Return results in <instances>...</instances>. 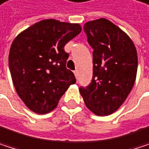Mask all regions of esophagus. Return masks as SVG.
Masks as SVG:
<instances>
[{"instance_id":"34e87169","label":"esophagus","mask_w":149,"mask_h":149,"mask_svg":"<svg viewBox=\"0 0 149 149\" xmlns=\"http://www.w3.org/2000/svg\"><path fill=\"white\" fill-rule=\"evenodd\" d=\"M74 74L75 77L77 78V77H78V70H74Z\"/></svg>"}]
</instances>
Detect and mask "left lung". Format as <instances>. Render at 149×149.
Masks as SVG:
<instances>
[{
    "instance_id": "1",
    "label": "left lung",
    "mask_w": 149,
    "mask_h": 149,
    "mask_svg": "<svg viewBox=\"0 0 149 149\" xmlns=\"http://www.w3.org/2000/svg\"><path fill=\"white\" fill-rule=\"evenodd\" d=\"M93 51V78L80 87L86 106L97 115L116 111L131 92L137 73L138 57L132 40L107 19L84 24Z\"/></svg>"
}]
</instances>
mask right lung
<instances>
[{"label": "right lung", "instance_id": "obj_1", "mask_svg": "<svg viewBox=\"0 0 149 149\" xmlns=\"http://www.w3.org/2000/svg\"><path fill=\"white\" fill-rule=\"evenodd\" d=\"M81 31L79 24L43 20L17 36L8 64L15 90L25 105L37 113L56 108L71 84L74 73L66 68L64 46Z\"/></svg>", "mask_w": 149, "mask_h": 149}]
</instances>
